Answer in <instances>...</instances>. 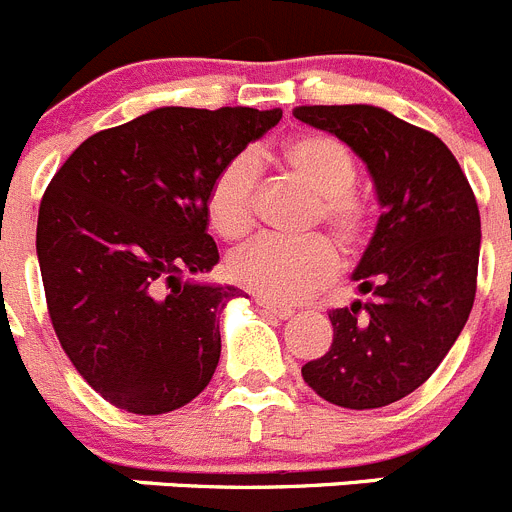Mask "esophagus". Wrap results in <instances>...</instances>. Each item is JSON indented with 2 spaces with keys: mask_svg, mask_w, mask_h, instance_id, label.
<instances>
[{
  "mask_svg": "<svg viewBox=\"0 0 512 512\" xmlns=\"http://www.w3.org/2000/svg\"><path fill=\"white\" fill-rule=\"evenodd\" d=\"M256 304L261 307V312L269 314V317H274V320H289L292 317V309L289 307H281V304H274V302H266V299H256Z\"/></svg>",
  "mask_w": 512,
  "mask_h": 512,
  "instance_id": "obj_1",
  "label": "esophagus"
}]
</instances>
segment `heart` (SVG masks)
Here are the masks:
<instances>
[{"label": "heart", "mask_w": 512, "mask_h": 512, "mask_svg": "<svg viewBox=\"0 0 512 512\" xmlns=\"http://www.w3.org/2000/svg\"><path fill=\"white\" fill-rule=\"evenodd\" d=\"M281 164L317 195L314 220H320L345 251H358L370 228V205L353 190L358 164L337 139L302 134L281 149ZM256 162L248 154L228 159L208 190V218L223 238L251 231L256 213ZM340 269L337 251L327 238L304 241L259 238L236 251L228 274L238 287L274 304H297L312 297Z\"/></svg>", "instance_id": "obj_1"}]
</instances>
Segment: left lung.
<instances>
[{
    "mask_svg": "<svg viewBox=\"0 0 512 512\" xmlns=\"http://www.w3.org/2000/svg\"><path fill=\"white\" fill-rule=\"evenodd\" d=\"M365 162L381 205L353 281L368 302L332 309V345L302 365L317 396L342 409H381L439 368L470 317L480 261L475 192L447 144L391 111L297 106Z\"/></svg>",
    "mask_w": 512,
    "mask_h": 512,
    "instance_id": "obj_1",
    "label": "left lung"
}]
</instances>
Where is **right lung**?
Segmentation results:
<instances>
[{
  "label": "right lung",
  "mask_w": 512,
  "mask_h": 512,
  "mask_svg": "<svg viewBox=\"0 0 512 512\" xmlns=\"http://www.w3.org/2000/svg\"><path fill=\"white\" fill-rule=\"evenodd\" d=\"M279 119L162 106L88 137L42 195L37 261L55 335L116 409L167 414L213 378L218 317L241 292L192 279L220 259L205 200L220 167Z\"/></svg>",
  "instance_id": "obj_1"
}]
</instances>
